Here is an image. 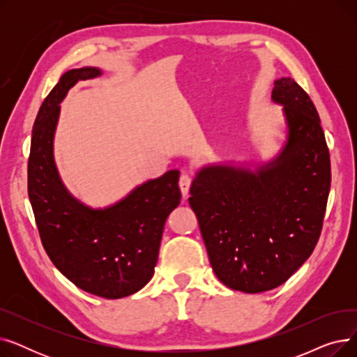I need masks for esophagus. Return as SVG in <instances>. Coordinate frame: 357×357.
<instances>
[{"label":"esophagus","mask_w":357,"mask_h":357,"mask_svg":"<svg viewBox=\"0 0 357 357\" xmlns=\"http://www.w3.org/2000/svg\"><path fill=\"white\" fill-rule=\"evenodd\" d=\"M192 185V176L188 175V174H182L181 178H179V188H181V192L183 197H186L190 194V188Z\"/></svg>","instance_id":"34e87169"}]
</instances>
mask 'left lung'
I'll return each mask as SVG.
<instances>
[{
    "mask_svg": "<svg viewBox=\"0 0 357 357\" xmlns=\"http://www.w3.org/2000/svg\"><path fill=\"white\" fill-rule=\"evenodd\" d=\"M272 100L284 105L288 123L280 156L256 172L204 167L190 191L217 278L248 294L282 285L310 257L331 183L330 152L308 93L294 79L280 78Z\"/></svg>",
    "mask_w": 357,
    "mask_h": 357,
    "instance_id": "left-lung-1",
    "label": "left lung"
}]
</instances>
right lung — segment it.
<instances>
[{"instance_id":"add662e5","label":"right lung","mask_w":357,"mask_h":357,"mask_svg":"<svg viewBox=\"0 0 357 357\" xmlns=\"http://www.w3.org/2000/svg\"><path fill=\"white\" fill-rule=\"evenodd\" d=\"M97 68L65 72L43 101L33 126L27 190L42 245L72 284L107 299L142 289L153 276L167 215L181 202L179 171H169L105 210H92L63 186L53 160L59 102Z\"/></svg>"}]
</instances>
